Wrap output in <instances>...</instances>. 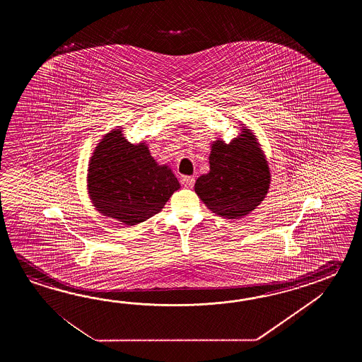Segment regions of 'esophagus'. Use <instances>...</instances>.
<instances>
[{
    "mask_svg": "<svg viewBox=\"0 0 362 362\" xmlns=\"http://www.w3.org/2000/svg\"><path fill=\"white\" fill-rule=\"evenodd\" d=\"M181 184L184 185L185 187H192L195 184V178L192 176H184L181 180Z\"/></svg>",
    "mask_w": 362,
    "mask_h": 362,
    "instance_id": "1",
    "label": "esophagus"
}]
</instances>
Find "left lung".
Here are the masks:
<instances>
[{
    "mask_svg": "<svg viewBox=\"0 0 362 362\" xmlns=\"http://www.w3.org/2000/svg\"><path fill=\"white\" fill-rule=\"evenodd\" d=\"M267 158L251 129L242 127L230 144L211 145L209 172L195 182V192L214 214L240 218L254 211L269 190Z\"/></svg>",
    "mask_w": 362,
    "mask_h": 362,
    "instance_id": "left-lung-1",
    "label": "left lung"
}]
</instances>
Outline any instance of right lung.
<instances>
[{"label": "right lung", "instance_id": "1", "mask_svg": "<svg viewBox=\"0 0 362 362\" xmlns=\"http://www.w3.org/2000/svg\"><path fill=\"white\" fill-rule=\"evenodd\" d=\"M180 182L159 165L145 142L133 145L122 128L107 133L89 160L88 192L102 215L123 225H137L159 214Z\"/></svg>", "mask_w": 362, "mask_h": 362}]
</instances>
